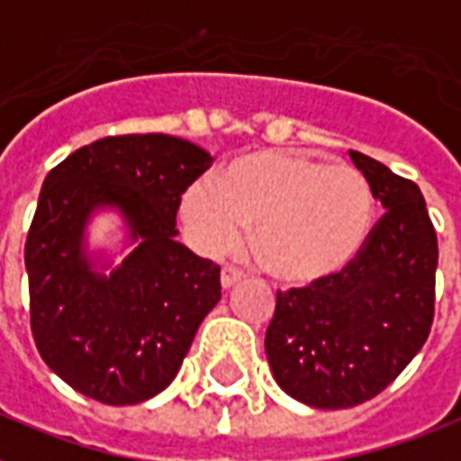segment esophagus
<instances>
[{"instance_id":"obj_1","label":"esophagus","mask_w":461,"mask_h":461,"mask_svg":"<svg viewBox=\"0 0 461 461\" xmlns=\"http://www.w3.org/2000/svg\"><path fill=\"white\" fill-rule=\"evenodd\" d=\"M241 270L231 268V266H224L222 268V276H220V283H222L224 290H230V287H234L237 283H241Z\"/></svg>"}]
</instances>
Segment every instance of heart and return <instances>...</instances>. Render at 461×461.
<instances>
[{
	"instance_id": "heart-1",
	"label": "heart",
	"mask_w": 461,
	"mask_h": 461,
	"mask_svg": "<svg viewBox=\"0 0 461 461\" xmlns=\"http://www.w3.org/2000/svg\"><path fill=\"white\" fill-rule=\"evenodd\" d=\"M372 215L370 184L357 168L287 149L244 154L220 171L215 188L195 185L184 200L185 222L207 254H227L254 227L256 261L287 285L348 268Z\"/></svg>"
}]
</instances>
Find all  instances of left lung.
Wrapping results in <instances>:
<instances>
[{
	"instance_id": "8db88e82",
	"label": "left lung",
	"mask_w": 461,
	"mask_h": 461,
	"mask_svg": "<svg viewBox=\"0 0 461 461\" xmlns=\"http://www.w3.org/2000/svg\"><path fill=\"white\" fill-rule=\"evenodd\" d=\"M350 159L384 215L339 276L277 293L266 331L280 389L314 409H350L377 396L433 326L438 237L423 193L367 154Z\"/></svg>"
}]
</instances>
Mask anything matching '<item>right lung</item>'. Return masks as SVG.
I'll return each instance as SVG.
<instances>
[{"label":"right lung","instance_id":"1","mask_svg":"<svg viewBox=\"0 0 461 461\" xmlns=\"http://www.w3.org/2000/svg\"><path fill=\"white\" fill-rule=\"evenodd\" d=\"M207 167L203 147L152 132L96 140L45 176L26 239L31 331L79 394L132 406L164 392L222 297L220 266L176 241L181 193ZM101 212L122 217L115 249L88 241Z\"/></svg>","mask_w":461,"mask_h":461}]
</instances>
